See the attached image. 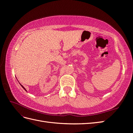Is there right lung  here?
Segmentation results:
<instances>
[{
    "mask_svg": "<svg viewBox=\"0 0 133 133\" xmlns=\"http://www.w3.org/2000/svg\"><path fill=\"white\" fill-rule=\"evenodd\" d=\"M21 86H22V87H23V89H24V90H26V91H27V90H26V89H25V88H24V87H23V86H22V84H21Z\"/></svg>",
    "mask_w": 133,
    "mask_h": 133,
    "instance_id": "1",
    "label": "right lung"
}]
</instances>
